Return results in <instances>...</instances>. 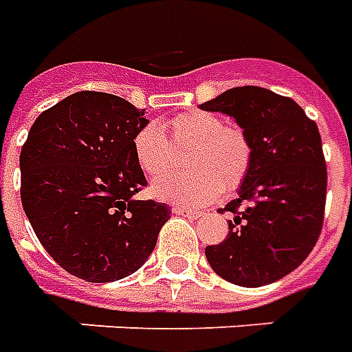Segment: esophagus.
<instances>
[{"label": "esophagus", "mask_w": 352, "mask_h": 352, "mask_svg": "<svg viewBox=\"0 0 352 352\" xmlns=\"http://www.w3.org/2000/svg\"><path fill=\"white\" fill-rule=\"evenodd\" d=\"M173 212H175V214L186 216V218H190V220H197V218L203 214L201 210L190 209V207H173Z\"/></svg>", "instance_id": "obj_1"}]
</instances>
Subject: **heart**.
<instances>
[{
  "label": "heart",
  "instance_id": "obj_1",
  "mask_svg": "<svg viewBox=\"0 0 352 352\" xmlns=\"http://www.w3.org/2000/svg\"><path fill=\"white\" fill-rule=\"evenodd\" d=\"M177 143H194L188 153V173H164L151 184L158 199L183 205H203L222 196L226 186L236 188L248 175L252 145L241 129L228 126L212 111H186L168 121ZM138 166L147 175H158L169 166L168 140L156 124H147L132 140Z\"/></svg>",
  "mask_w": 352,
  "mask_h": 352
}]
</instances>
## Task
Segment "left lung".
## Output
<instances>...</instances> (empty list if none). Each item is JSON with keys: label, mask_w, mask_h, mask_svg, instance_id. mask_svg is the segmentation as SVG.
<instances>
[{"label": "left lung", "mask_w": 352, "mask_h": 352, "mask_svg": "<svg viewBox=\"0 0 352 352\" xmlns=\"http://www.w3.org/2000/svg\"><path fill=\"white\" fill-rule=\"evenodd\" d=\"M233 117L252 145V164L236 197L228 239L207 246L216 274L242 287H261L300 265L321 233L327 164L321 134L287 96L244 85L199 106Z\"/></svg>", "instance_id": "8db88e82"}]
</instances>
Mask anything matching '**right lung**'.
I'll use <instances>...</instances> for the list:
<instances>
[{"label":"right lung","instance_id":"add662e5","mask_svg":"<svg viewBox=\"0 0 352 352\" xmlns=\"http://www.w3.org/2000/svg\"><path fill=\"white\" fill-rule=\"evenodd\" d=\"M145 110L110 93L80 91L43 111L20 153L22 207L54 261L85 282L134 274L171 209L136 194L147 184L132 140Z\"/></svg>","mask_w":352,"mask_h":352}]
</instances>
